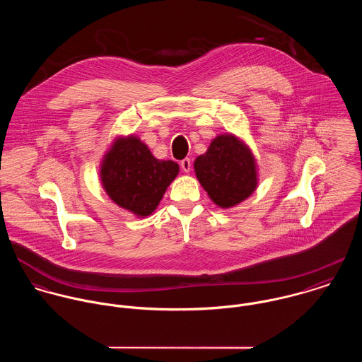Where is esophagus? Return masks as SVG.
Returning <instances> with one entry per match:
<instances>
[{"instance_id": "1", "label": "esophagus", "mask_w": 362, "mask_h": 362, "mask_svg": "<svg viewBox=\"0 0 362 362\" xmlns=\"http://www.w3.org/2000/svg\"><path fill=\"white\" fill-rule=\"evenodd\" d=\"M181 168L185 171V173H189L191 171V167H192V165H191V160L189 159H184V160H181Z\"/></svg>"}]
</instances>
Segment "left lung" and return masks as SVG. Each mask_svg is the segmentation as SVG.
Returning a JSON list of instances; mask_svg holds the SVG:
<instances>
[{"mask_svg": "<svg viewBox=\"0 0 362 362\" xmlns=\"http://www.w3.org/2000/svg\"><path fill=\"white\" fill-rule=\"evenodd\" d=\"M194 170L211 202L221 209L235 207L259 187L257 160L245 139L232 132L218 134L195 159Z\"/></svg>", "mask_w": 362, "mask_h": 362, "instance_id": "8db88e82", "label": "left lung"}]
</instances>
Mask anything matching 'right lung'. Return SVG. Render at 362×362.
I'll return each mask as SVG.
<instances>
[{
  "label": "right lung",
  "instance_id": "1",
  "mask_svg": "<svg viewBox=\"0 0 362 362\" xmlns=\"http://www.w3.org/2000/svg\"><path fill=\"white\" fill-rule=\"evenodd\" d=\"M178 173V163L156 159L135 134L117 135L99 165V180L106 195L138 218L158 209Z\"/></svg>",
  "mask_w": 362,
  "mask_h": 362
}]
</instances>
